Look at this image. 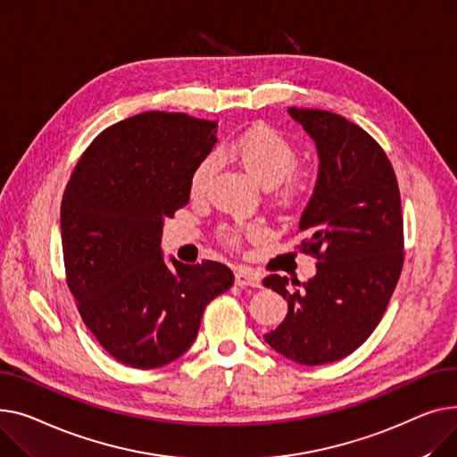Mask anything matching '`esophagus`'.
Listing matches in <instances>:
<instances>
[{"label": "esophagus", "instance_id": "obj_1", "mask_svg": "<svg viewBox=\"0 0 457 457\" xmlns=\"http://www.w3.org/2000/svg\"><path fill=\"white\" fill-rule=\"evenodd\" d=\"M236 284L239 287H260V278L249 270H239L236 273Z\"/></svg>", "mask_w": 457, "mask_h": 457}]
</instances>
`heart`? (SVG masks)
I'll use <instances>...</instances> for the list:
<instances>
[{
	"mask_svg": "<svg viewBox=\"0 0 457 457\" xmlns=\"http://www.w3.org/2000/svg\"><path fill=\"white\" fill-rule=\"evenodd\" d=\"M221 153L232 158L241 168L247 171L256 182L265 187H272L282 201H291L299 197L310 182V175L306 171L295 170L299 162V149L284 132L278 129L258 123L247 130H244L232 140H228ZM216 160L212 154L204 156L195 166L190 177V194L192 197H203L210 177L213 173ZM260 228L254 225H234L223 227L221 236L230 245H237L241 239L247 236L258 234Z\"/></svg>",
	"mask_w": 457,
	"mask_h": 457,
	"instance_id": "obj_1",
	"label": "heart"
}]
</instances>
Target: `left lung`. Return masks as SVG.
<instances>
[{
    "label": "left lung",
    "mask_w": 457,
    "mask_h": 457,
    "mask_svg": "<svg viewBox=\"0 0 457 457\" xmlns=\"http://www.w3.org/2000/svg\"><path fill=\"white\" fill-rule=\"evenodd\" d=\"M315 140L319 175L306 204L299 249L317 258L308 282L263 280L287 301L265 341L303 365L337 361L378 327L404 265V221L387 154L356 123L315 109L287 111Z\"/></svg>",
    "instance_id": "left-lung-1"
}]
</instances>
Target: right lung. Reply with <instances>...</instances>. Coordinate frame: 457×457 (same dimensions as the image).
Returning <instances> with one entry per match:
<instances>
[{
    "label": "right lung",
    "mask_w": 457,
    "mask_h": 457,
    "mask_svg": "<svg viewBox=\"0 0 457 457\" xmlns=\"http://www.w3.org/2000/svg\"><path fill=\"white\" fill-rule=\"evenodd\" d=\"M216 121L144 112L104 129L80 154L61 206L66 282L99 345L134 369L180 358L206 304L234 284L225 263L168 265L166 218L190 201V177Z\"/></svg>",
    "instance_id": "right-lung-1"
}]
</instances>
